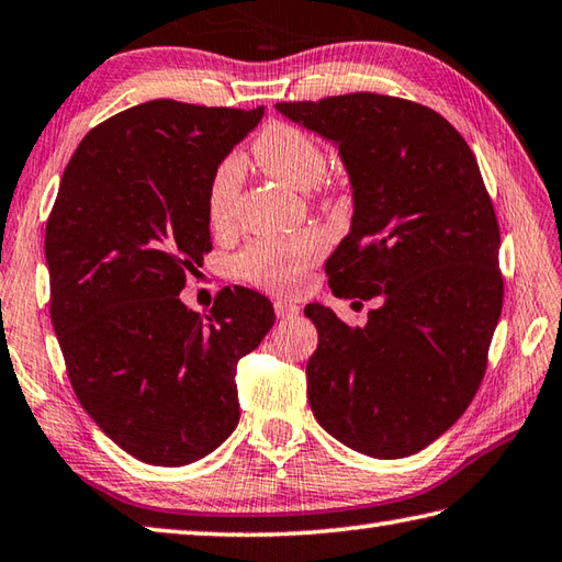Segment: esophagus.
<instances>
[{
    "label": "esophagus",
    "instance_id": "esophagus-1",
    "mask_svg": "<svg viewBox=\"0 0 562 562\" xmlns=\"http://www.w3.org/2000/svg\"><path fill=\"white\" fill-rule=\"evenodd\" d=\"M273 313H277V317H281V321H285V317H293L301 313V305H295L293 301H273Z\"/></svg>",
    "mask_w": 562,
    "mask_h": 562
}]
</instances>
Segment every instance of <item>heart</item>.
Returning a JSON list of instances; mask_svg holds the SVG:
<instances>
[{
	"mask_svg": "<svg viewBox=\"0 0 562 562\" xmlns=\"http://www.w3.org/2000/svg\"><path fill=\"white\" fill-rule=\"evenodd\" d=\"M257 164L277 181L295 190H311L327 173V154L301 126L273 122L251 146ZM241 186V164L237 156L220 161L207 186V220L213 229L229 227ZM323 239L315 232L295 237L254 241L237 257V273L251 285L273 293H295L303 289L305 273L323 257Z\"/></svg>",
	"mask_w": 562,
	"mask_h": 562,
	"instance_id": "1",
	"label": "heart"
}]
</instances>
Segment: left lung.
Here are the masks:
<instances>
[{
    "instance_id": "obj_1",
    "label": "left lung",
    "mask_w": 562,
    "mask_h": 562,
    "mask_svg": "<svg viewBox=\"0 0 562 562\" xmlns=\"http://www.w3.org/2000/svg\"><path fill=\"white\" fill-rule=\"evenodd\" d=\"M277 110L330 139L352 183V229L325 263L333 293L381 299L364 327L305 305L311 408L347 448L408 458L468 411L502 315L499 222L477 158L446 116L389 94Z\"/></svg>"
}]
</instances>
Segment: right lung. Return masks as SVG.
I'll return each instance as SVG.
<instances>
[{
  "label": "right lung",
  "instance_id": "right-lung-1",
  "mask_svg": "<svg viewBox=\"0 0 562 562\" xmlns=\"http://www.w3.org/2000/svg\"><path fill=\"white\" fill-rule=\"evenodd\" d=\"M263 108L151 100L80 142L46 225L50 323L72 391L136 460L181 468L239 423L237 362L273 325L251 289L183 305L186 277L213 249L207 186Z\"/></svg>",
  "mask_w": 562,
  "mask_h": 562
}]
</instances>
